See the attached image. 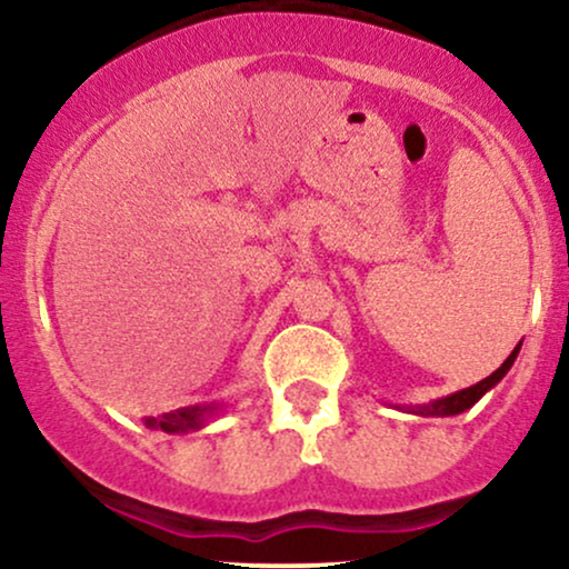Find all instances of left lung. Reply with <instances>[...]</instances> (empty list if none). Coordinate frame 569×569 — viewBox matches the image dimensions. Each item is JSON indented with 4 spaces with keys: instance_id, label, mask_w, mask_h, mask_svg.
Masks as SVG:
<instances>
[{
    "instance_id": "left-lung-1",
    "label": "left lung",
    "mask_w": 569,
    "mask_h": 569,
    "mask_svg": "<svg viewBox=\"0 0 569 569\" xmlns=\"http://www.w3.org/2000/svg\"><path fill=\"white\" fill-rule=\"evenodd\" d=\"M519 348H521V345H516L511 356H508L506 361H502V367L495 369L492 375L485 377V380H481V382H476V385H471V388H466V390H457V393L447 396V398H439V401L428 403V407H417L415 411H417V415H426V417H447V415H460V411L471 409L473 403L479 401V398L485 396L489 388H495V385H498L502 377H506V371L513 367L516 356H519Z\"/></svg>"
}]
</instances>
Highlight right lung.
Returning a JSON list of instances; mask_svg holds the SVG:
<instances>
[{
  "mask_svg": "<svg viewBox=\"0 0 569 569\" xmlns=\"http://www.w3.org/2000/svg\"><path fill=\"white\" fill-rule=\"evenodd\" d=\"M217 407H187V409H176V411H168V415H162L160 420H147V426H158L166 430V433H181V430H198L202 428V422H206V415L208 411H213Z\"/></svg>",
  "mask_w": 569,
  "mask_h": 569,
  "instance_id": "add662e5",
  "label": "right lung"
}]
</instances>
